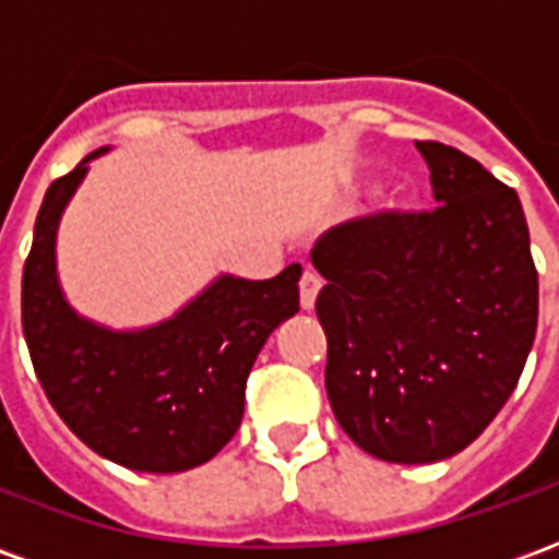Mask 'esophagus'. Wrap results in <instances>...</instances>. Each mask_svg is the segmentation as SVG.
Returning <instances> with one entry per match:
<instances>
[{
    "instance_id": "1",
    "label": "esophagus",
    "mask_w": 559,
    "mask_h": 559,
    "mask_svg": "<svg viewBox=\"0 0 559 559\" xmlns=\"http://www.w3.org/2000/svg\"><path fill=\"white\" fill-rule=\"evenodd\" d=\"M317 293H320V278H317L314 272H302V278H299V305H302L305 311L314 308Z\"/></svg>"
}]
</instances>
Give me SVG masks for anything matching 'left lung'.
<instances>
[{"mask_svg": "<svg viewBox=\"0 0 559 559\" xmlns=\"http://www.w3.org/2000/svg\"><path fill=\"white\" fill-rule=\"evenodd\" d=\"M431 212H371L326 230V395L353 443L392 464L467 449L503 411L539 320V272L515 188L455 146L416 140Z\"/></svg>", "mask_w": 559, "mask_h": 559, "instance_id": "obj_1", "label": "left lung"}]
</instances>
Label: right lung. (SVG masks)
<instances>
[{
  "mask_svg": "<svg viewBox=\"0 0 559 559\" xmlns=\"http://www.w3.org/2000/svg\"><path fill=\"white\" fill-rule=\"evenodd\" d=\"M59 176L35 221L23 266V335L44 395L92 452L140 473H179L227 445L245 380L269 332L299 311V263L269 281L224 275L185 311L143 332L80 320L56 284V224L86 173Z\"/></svg>",
  "mask_w": 559,
  "mask_h": 559,
  "instance_id": "add662e5",
  "label": "right lung"
}]
</instances>
